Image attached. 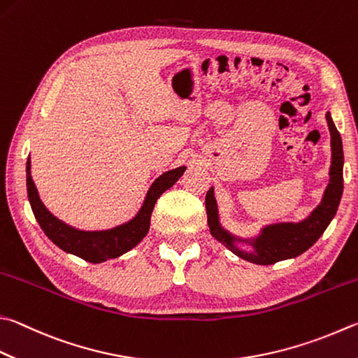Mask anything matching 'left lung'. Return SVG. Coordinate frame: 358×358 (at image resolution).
Masks as SVG:
<instances>
[{
    "label": "left lung",
    "instance_id": "1",
    "mask_svg": "<svg viewBox=\"0 0 358 358\" xmlns=\"http://www.w3.org/2000/svg\"><path fill=\"white\" fill-rule=\"evenodd\" d=\"M326 119L330 129V145H332V166H330V180L329 185L324 191V197L321 203L311 211L307 219L301 222H283L264 227L262 233L250 241L253 252L239 250L235 245L238 238L230 235L229 231L222 229L219 224V213L217 203L214 199L213 187L206 192L205 205H206V216L208 225H210L211 235L222 243L225 247L238 255L239 258L247 259V262L255 264H274L282 259L294 258L301 255L305 250H308L320 236L327 229L330 220L336 214L338 205H340L341 194H343V142L341 136L338 133L335 123L330 117V113L326 114ZM249 243V241H244Z\"/></svg>",
    "mask_w": 358,
    "mask_h": 358
}]
</instances>
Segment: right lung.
<instances>
[{
    "label": "right lung",
    "instance_id": "right-lung-1",
    "mask_svg": "<svg viewBox=\"0 0 358 358\" xmlns=\"http://www.w3.org/2000/svg\"><path fill=\"white\" fill-rule=\"evenodd\" d=\"M186 171L185 166L173 169L162 173L155 180L147 192V197L142 203L139 213L129 222L115 227L111 230L103 231H83L73 227L64 224L62 220L55 217L38 197L34 181L31 177V159L26 161V187H28V199L32 213L37 219L38 225L51 241H53L64 252L86 259L89 263H101L106 259L117 258L123 253L131 250L138 245L150 229V217L155 203L159 196L169 187L177 183L178 178Z\"/></svg>",
    "mask_w": 358,
    "mask_h": 358
}]
</instances>
